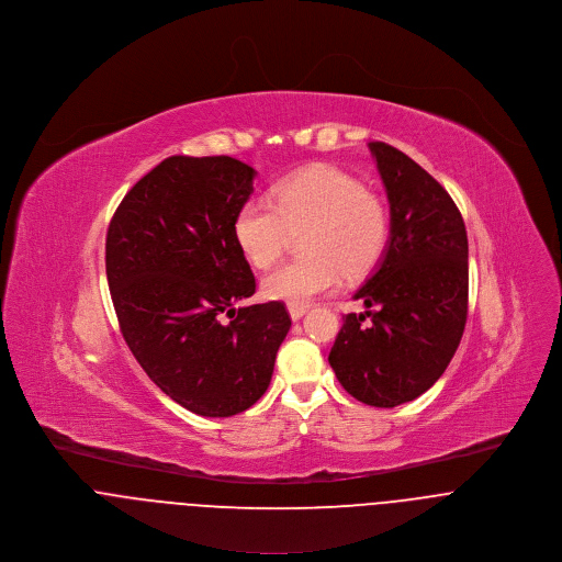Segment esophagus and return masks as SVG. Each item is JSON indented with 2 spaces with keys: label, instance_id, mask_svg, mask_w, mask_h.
Returning <instances> with one entry per match:
<instances>
[{
  "label": "esophagus",
  "instance_id": "obj_1",
  "mask_svg": "<svg viewBox=\"0 0 562 562\" xmlns=\"http://www.w3.org/2000/svg\"><path fill=\"white\" fill-rule=\"evenodd\" d=\"M306 311H308V306H295V304H289V315H291V319H293V322L302 319V317L306 315Z\"/></svg>",
  "mask_w": 562,
  "mask_h": 562
}]
</instances>
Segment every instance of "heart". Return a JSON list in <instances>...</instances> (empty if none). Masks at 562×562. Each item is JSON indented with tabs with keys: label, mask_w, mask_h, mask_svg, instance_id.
<instances>
[{
	"label": "heart",
	"mask_w": 562,
	"mask_h": 562,
	"mask_svg": "<svg viewBox=\"0 0 562 562\" xmlns=\"http://www.w3.org/2000/svg\"><path fill=\"white\" fill-rule=\"evenodd\" d=\"M306 256L262 280L269 300L306 306L335 291L342 276L369 273L382 258L391 217L386 202L337 167L304 169L271 189V202L247 200L234 217V238L256 269H269L302 234Z\"/></svg>",
	"instance_id": "obj_1"
}]
</instances>
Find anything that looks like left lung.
<instances>
[{
  "label": "left lung",
  "instance_id": "8db88e82",
  "mask_svg": "<svg viewBox=\"0 0 562 562\" xmlns=\"http://www.w3.org/2000/svg\"><path fill=\"white\" fill-rule=\"evenodd\" d=\"M369 149L391 206L384 256L342 317L328 362L362 404L393 408L417 400L448 369L467 324L469 245L448 191L404 151Z\"/></svg>",
  "mask_w": 562,
  "mask_h": 562
}]
</instances>
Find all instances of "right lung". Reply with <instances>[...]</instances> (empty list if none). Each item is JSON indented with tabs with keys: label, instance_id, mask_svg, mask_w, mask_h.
Here are the masks:
<instances>
[{
	"label": "right lung",
	"instance_id": "right-lung-1",
	"mask_svg": "<svg viewBox=\"0 0 562 562\" xmlns=\"http://www.w3.org/2000/svg\"><path fill=\"white\" fill-rule=\"evenodd\" d=\"M256 171L229 156H169L121 200L106 276L121 335L151 382L202 417H232L267 391L291 328L256 293L234 217Z\"/></svg>",
	"mask_w": 562,
	"mask_h": 562
}]
</instances>
